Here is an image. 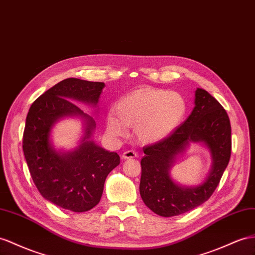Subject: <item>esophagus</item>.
I'll use <instances>...</instances> for the list:
<instances>
[{
  "mask_svg": "<svg viewBox=\"0 0 255 255\" xmlns=\"http://www.w3.org/2000/svg\"><path fill=\"white\" fill-rule=\"evenodd\" d=\"M134 157H136V152L132 151V149H129V151H126L122 154L123 159H129V158H134Z\"/></svg>",
  "mask_w": 255,
  "mask_h": 255,
  "instance_id": "obj_1",
  "label": "esophagus"
}]
</instances>
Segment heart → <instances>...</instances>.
Wrapping results in <instances>:
<instances>
[{
  "label": "heart",
  "instance_id": "1",
  "mask_svg": "<svg viewBox=\"0 0 255 255\" xmlns=\"http://www.w3.org/2000/svg\"><path fill=\"white\" fill-rule=\"evenodd\" d=\"M186 110V101L179 93L143 88L117 102L116 116H108L107 128L114 136L125 134L126 127L134 128L136 138L141 142H157L180 126Z\"/></svg>",
  "mask_w": 255,
  "mask_h": 255
}]
</instances>
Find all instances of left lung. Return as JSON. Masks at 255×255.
<instances>
[{
    "mask_svg": "<svg viewBox=\"0 0 255 255\" xmlns=\"http://www.w3.org/2000/svg\"><path fill=\"white\" fill-rule=\"evenodd\" d=\"M191 141L202 142L211 152L212 170L195 188L181 187L170 177V169ZM140 195L143 202L161 217H174L200 206L219 185L232 153V128L226 111L206 91H195V107L186 121L155 144L143 147Z\"/></svg>",
    "mask_w": 255,
    "mask_h": 255,
    "instance_id": "left-lung-1",
    "label": "left lung"
}]
</instances>
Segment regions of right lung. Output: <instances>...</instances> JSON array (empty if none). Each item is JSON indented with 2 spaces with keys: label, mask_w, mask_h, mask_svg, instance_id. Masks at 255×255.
<instances>
[{
  "label": "right lung",
  "mask_w": 255,
  "mask_h": 255,
  "mask_svg": "<svg viewBox=\"0 0 255 255\" xmlns=\"http://www.w3.org/2000/svg\"><path fill=\"white\" fill-rule=\"evenodd\" d=\"M104 83L67 78L32 103L25 120L22 148L29 171L45 199L73 212H85L99 204L108 174L120 165L117 153L91 140L96 122L73 100L97 107ZM84 121V136L74 151L58 152L50 141L54 124L63 117Z\"/></svg>",
  "instance_id": "obj_1"
}]
</instances>
